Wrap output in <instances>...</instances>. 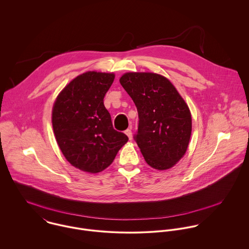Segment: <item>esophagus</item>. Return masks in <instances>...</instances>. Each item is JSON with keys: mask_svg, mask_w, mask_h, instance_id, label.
Segmentation results:
<instances>
[{"mask_svg": "<svg viewBox=\"0 0 249 249\" xmlns=\"http://www.w3.org/2000/svg\"><path fill=\"white\" fill-rule=\"evenodd\" d=\"M124 133L127 135V137H128V139H129V140H131V139H132V131H131V129H130V128L126 129V130L124 131Z\"/></svg>", "mask_w": 249, "mask_h": 249, "instance_id": "1", "label": "esophagus"}]
</instances>
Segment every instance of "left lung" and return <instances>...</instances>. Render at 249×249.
<instances>
[{
  "mask_svg": "<svg viewBox=\"0 0 249 249\" xmlns=\"http://www.w3.org/2000/svg\"><path fill=\"white\" fill-rule=\"evenodd\" d=\"M120 83L137 107L134 135L145 162L163 171L185 154L192 133L191 112L172 82L153 72H126Z\"/></svg>",
  "mask_w": 249,
  "mask_h": 249,
  "instance_id": "left-lung-1",
  "label": "left lung"
}]
</instances>
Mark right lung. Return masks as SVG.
I'll list each match as a JSON object with an SVG mask.
<instances>
[{"label": "right lung", "instance_id": "1", "mask_svg": "<svg viewBox=\"0 0 249 249\" xmlns=\"http://www.w3.org/2000/svg\"><path fill=\"white\" fill-rule=\"evenodd\" d=\"M112 72L86 71L60 92L53 107L52 123L63 155L73 167L97 174L114 161L128 137L114 129L104 99Z\"/></svg>", "mask_w": 249, "mask_h": 249}]
</instances>
